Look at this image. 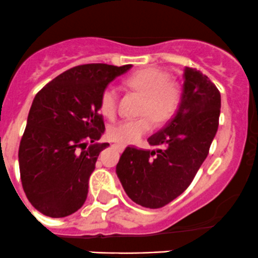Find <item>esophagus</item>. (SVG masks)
Returning <instances> with one entry per match:
<instances>
[{
    "label": "esophagus",
    "instance_id": "obj_1",
    "mask_svg": "<svg viewBox=\"0 0 258 258\" xmlns=\"http://www.w3.org/2000/svg\"><path fill=\"white\" fill-rule=\"evenodd\" d=\"M112 146H113V148H114V149H117V150H118L119 152H121V151L124 150V149H125V146H124L123 144H113Z\"/></svg>",
    "mask_w": 258,
    "mask_h": 258
}]
</instances>
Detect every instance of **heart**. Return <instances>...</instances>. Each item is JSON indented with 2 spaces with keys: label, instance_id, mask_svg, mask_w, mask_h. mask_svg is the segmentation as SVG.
Wrapping results in <instances>:
<instances>
[{
  "label": "heart",
  "instance_id": "heart-1",
  "mask_svg": "<svg viewBox=\"0 0 258 258\" xmlns=\"http://www.w3.org/2000/svg\"><path fill=\"white\" fill-rule=\"evenodd\" d=\"M129 86L145 96L143 112L139 118L124 119L109 128V138L120 144L139 140L150 132L157 121H166L176 113L181 102L178 87L170 82V77L159 69H144L128 79ZM99 109L108 118H114L118 109V91L113 85L107 86L99 98ZM151 114L149 115L148 113Z\"/></svg>",
  "mask_w": 258,
  "mask_h": 258
}]
</instances>
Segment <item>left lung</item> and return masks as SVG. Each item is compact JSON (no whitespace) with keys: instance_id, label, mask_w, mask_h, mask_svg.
Listing matches in <instances>:
<instances>
[{"instance_id":"8db88e82","label":"left lung","mask_w":258,"mask_h":258,"mask_svg":"<svg viewBox=\"0 0 258 258\" xmlns=\"http://www.w3.org/2000/svg\"><path fill=\"white\" fill-rule=\"evenodd\" d=\"M183 91L174 117L148 141L156 150L128 146L117 176L133 202L157 209L184 192L207 159L217 134L220 92L208 76L185 68Z\"/></svg>"}]
</instances>
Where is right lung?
Here are the masks:
<instances>
[{
	"instance_id": "add662e5",
	"label": "right lung",
	"mask_w": 258,
	"mask_h": 258,
	"mask_svg": "<svg viewBox=\"0 0 258 258\" xmlns=\"http://www.w3.org/2000/svg\"><path fill=\"white\" fill-rule=\"evenodd\" d=\"M130 68L75 66L34 97L18 161L24 193L41 214L63 218L84 206L99 152L109 146L96 143L104 133L99 98L104 88Z\"/></svg>"
}]
</instances>
